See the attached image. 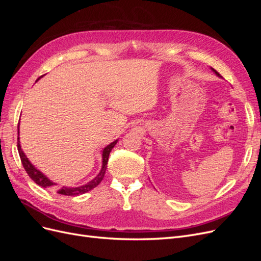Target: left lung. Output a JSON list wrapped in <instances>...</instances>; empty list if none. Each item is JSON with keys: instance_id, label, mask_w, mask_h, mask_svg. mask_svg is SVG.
Returning a JSON list of instances; mask_svg holds the SVG:
<instances>
[{"instance_id": "left-lung-1", "label": "left lung", "mask_w": 261, "mask_h": 261, "mask_svg": "<svg viewBox=\"0 0 261 261\" xmlns=\"http://www.w3.org/2000/svg\"><path fill=\"white\" fill-rule=\"evenodd\" d=\"M210 68H211V70H212V72H213V73H215V74H216V75H217L218 77H221V75H220V74H219V73L217 72V70H216L215 68H212V67H210Z\"/></svg>"}]
</instances>
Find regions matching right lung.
Returning <instances> with one entry per match:
<instances>
[{"instance_id": "1", "label": "right lung", "mask_w": 261, "mask_h": 261, "mask_svg": "<svg viewBox=\"0 0 261 261\" xmlns=\"http://www.w3.org/2000/svg\"><path fill=\"white\" fill-rule=\"evenodd\" d=\"M42 76H40L38 78V81L40 80ZM37 81V82H38ZM18 133H19V126H18ZM117 140H114L113 143H111L110 145H108L107 147H105L102 149L101 151V156H102V167L100 172L98 173V175L96 177H93L91 180H89L87 184H84L82 186H78V187H68V186H63V187H57V183H54L53 180H51L48 176L44 175L41 171H39L35 165L31 163L27 155L23 153L20 143H19V137H18V144H17V148H18V152H19V156H20V160L21 163L23 165V168H25L27 174L29 175V177L33 179L36 184H38L39 186H41L43 188H53L55 192L60 195H64V196H78V195H83L85 193H88L91 189H93L94 187H97L100 181L103 179L105 174H106V170H107V164L109 161V155L110 152H111V150L113 149V147L116 145Z\"/></svg>"}]
</instances>
